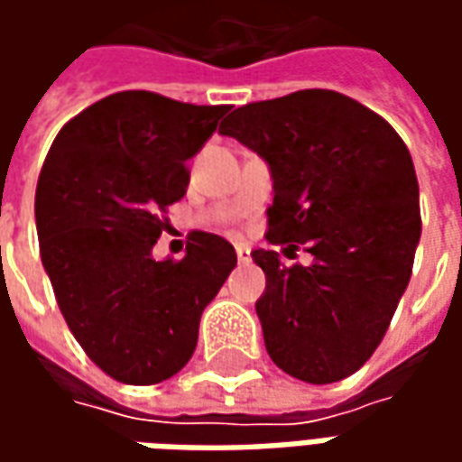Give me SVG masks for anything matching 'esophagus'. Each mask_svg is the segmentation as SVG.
<instances>
[{"mask_svg":"<svg viewBox=\"0 0 462 462\" xmlns=\"http://www.w3.org/2000/svg\"><path fill=\"white\" fill-rule=\"evenodd\" d=\"M235 252H237V262H242V264L250 262V247H247V245H237Z\"/></svg>","mask_w":462,"mask_h":462,"instance_id":"34e87169","label":"esophagus"}]
</instances>
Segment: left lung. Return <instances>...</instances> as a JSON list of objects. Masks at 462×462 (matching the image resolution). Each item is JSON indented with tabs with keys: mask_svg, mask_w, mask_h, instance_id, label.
Masks as SVG:
<instances>
[{
	"mask_svg": "<svg viewBox=\"0 0 462 462\" xmlns=\"http://www.w3.org/2000/svg\"><path fill=\"white\" fill-rule=\"evenodd\" d=\"M270 165L267 240L311 264L254 250L267 287L254 304L272 361L307 383L366 364L411 280L420 240L416 168L391 123L324 88L235 108L220 123Z\"/></svg>",
	"mask_w": 462,
	"mask_h": 462,
	"instance_id": "obj_1",
	"label": "left lung"
}]
</instances>
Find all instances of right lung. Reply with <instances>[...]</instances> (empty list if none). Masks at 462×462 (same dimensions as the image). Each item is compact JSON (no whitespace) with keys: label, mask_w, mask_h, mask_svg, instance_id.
Instances as JSON below:
<instances>
[{"label":"right lung","mask_w":462,"mask_h":462,"mask_svg":"<svg viewBox=\"0 0 462 462\" xmlns=\"http://www.w3.org/2000/svg\"><path fill=\"white\" fill-rule=\"evenodd\" d=\"M227 111L121 91L66 123L46 155L34 200L42 262L71 334L116 381L175 376L237 264L210 232H192L182 260H152L161 212L188 190L185 162Z\"/></svg>","instance_id":"right-lung-1"}]
</instances>
